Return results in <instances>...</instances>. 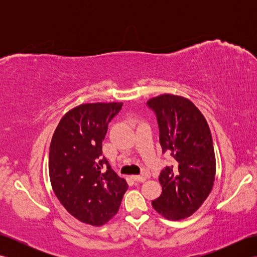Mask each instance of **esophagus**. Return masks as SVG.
Here are the masks:
<instances>
[{
    "instance_id": "esophagus-1",
    "label": "esophagus",
    "mask_w": 257,
    "mask_h": 257,
    "mask_svg": "<svg viewBox=\"0 0 257 257\" xmlns=\"http://www.w3.org/2000/svg\"><path fill=\"white\" fill-rule=\"evenodd\" d=\"M132 179L136 182H144L146 181V177L145 176H132Z\"/></svg>"
}]
</instances>
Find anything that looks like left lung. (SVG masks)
Instances as JSON below:
<instances>
[{"instance_id":"obj_1","label":"left lung","mask_w":257,"mask_h":257,"mask_svg":"<svg viewBox=\"0 0 257 257\" xmlns=\"http://www.w3.org/2000/svg\"><path fill=\"white\" fill-rule=\"evenodd\" d=\"M147 105L156 113L163 154L172 163L161 171L162 193L154 209L168 220L192 215L209 196L215 178L212 136L203 114L184 97L165 94Z\"/></svg>"}]
</instances>
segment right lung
<instances>
[{"instance_id": "add662e5", "label": "right lung", "mask_w": 257, "mask_h": 257, "mask_svg": "<svg viewBox=\"0 0 257 257\" xmlns=\"http://www.w3.org/2000/svg\"><path fill=\"white\" fill-rule=\"evenodd\" d=\"M122 102L84 103L61 119L50 147L48 170L57 199L76 219L100 226L116 214L128 189L102 156L108 123Z\"/></svg>"}]
</instances>
